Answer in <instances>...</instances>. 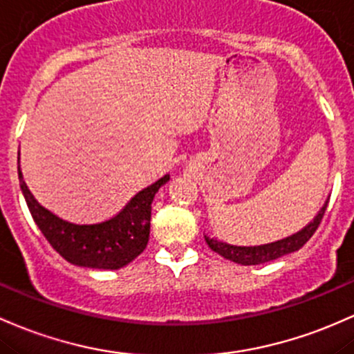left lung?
<instances>
[{"label":"left lung","instance_id":"1","mask_svg":"<svg viewBox=\"0 0 354 354\" xmlns=\"http://www.w3.org/2000/svg\"><path fill=\"white\" fill-rule=\"evenodd\" d=\"M326 208H328V200L322 205V208L317 212V215L314 216V220L310 221L309 225H306L301 232L297 234L287 236V239L277 240V242L266 243V245H255V247H236L230 245V243L220 242L216 239H209V236L205 235V240H207L208 247L212 248L213 252L221 255L223 259L232 260L235 263H242V266H259V263L270 262V260H275L282 255L290 254V252H296L304 245L306 242L314 235V232L319 227L322 216H324Z\"/></svg>","mask_w":354,"mask_h":354}]
</instances>
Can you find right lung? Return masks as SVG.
I'll return each mask as SVG.
<instances>
[{
  "mask_svg": "<svg viewBox=\"0 0 354 354\" xmlns=\"http://www.w3.org/2000/svg\"><path fill=\"white\" fill-rule=\"evenodd\" d=\"M19 188L35 223L58 254L70 263L88 269H120L138 257L147 245L151 203L169 174L131 198L115 216L99 223H72L41 207L28 189L18 168Z\"/></svg>",
  "mask_w": 354,
  "mask_h": 354,
  "instance_id": "obj_1",
  "label": "right lung"
}]
</instances>
